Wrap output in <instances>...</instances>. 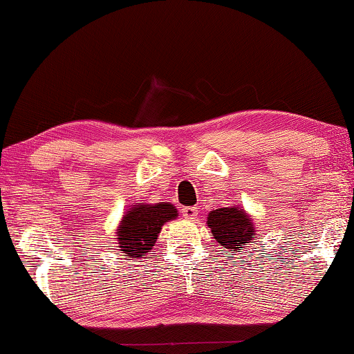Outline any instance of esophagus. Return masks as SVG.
Listing matches in <instances>:
<instances>
[{"mask_svg": "<svg viewBox=\"0 0 354 354\" xmlns=\"http://www.w3.org/2000/svg\"><path fill=\"white\" fill-rule=\"evenodd\" d=\"M181 213L186 219H195L198 216V208L197 207H184L181 209Z\"/></svg>", "mask_w": 354, "mask_h": 354, "instance_id": "obj_1", "label": "esophagus"}]
</instances>
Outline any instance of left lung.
I'll list each match as a JSON object with an SVG mask.
<instances>
[{
	"instance_id": "8db88e82",
	"label": "left lung",
	"mask_w": 354,
	"mask_h": 354,
	"mask_svg": "<svg viewBox=\"0 0 354 354\" xmlns=\"http://www.w3.org/2000/svg\"><path fill=\"white\" fill-rule=\"evenodd\" d=\"M208 227L211 229L214 240L221 246L225 248V251H239L240 248L251 243L254 240L256 229L252 224V218L245 209L239 207L218 208L209 211Z\"/></svg>"
}]
</instances>
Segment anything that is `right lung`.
I'll list each match as a JSON object with an SVG mask.
<instances>
[{"mask_svg":"<svg viewBox=\"0 0 354 354\" xmlns=\"http://www.w3.org/2000/svg\"><path fill=\"white\" fill-rule=\"evenodd\" d=\"M178 216L176 208L171 203L133 205L124 214L115 234L120 251L133 259L143 257L156 245L162 225Z\"/></svg>","mask_w":354,"mask_h":354,"instance_id":"right-lung-1","label":"right lung"}]
</instances>
